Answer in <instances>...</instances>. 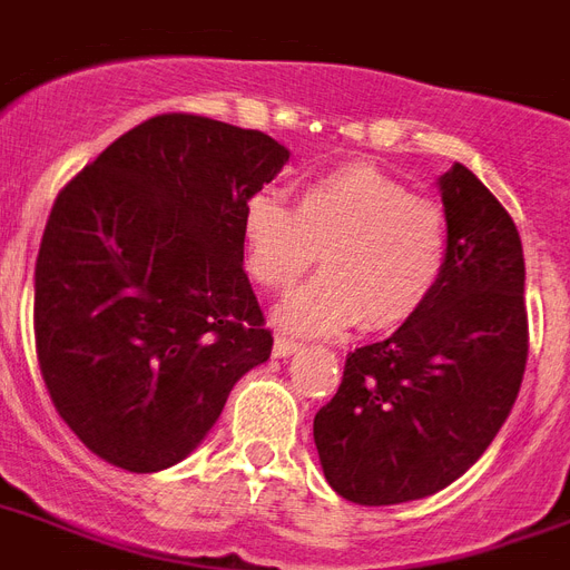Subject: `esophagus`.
<instances>
[{"label":"esophagus","mask_w":570,"mask_h":570,"mask_svg":"<svg viewBox=\"0 0 570 570\" xmlns=\"http://www.w3.org/2000/svg\"><path fill=\"white\" fill-rule=\"evenodd\" d=\"M302 350V343L293 341V337H277L275 341V355L277 358H286V355H293Z\"/></svg>","instance_id":"1"}]
</instances>
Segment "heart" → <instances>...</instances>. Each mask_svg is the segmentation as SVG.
<instances>
[{"mask_svg": "<svg viewBox=\"0 0 570 570\" xmlns=\"http://www.w3.org/2000/svg\"><path fill=\"white\" fill-rule=\"evenodd\" d=\"M245 266L266 289H289L320 254L323 275L277 307L295 334L367 332L410 323L436 289L449 256V220L433 199L355 160L304 181L295 206L254 194L242 208Z\"/></svg>", "mask_w": 570, "mask_h": 570, "instance_id": "heart-1", "label": "heart"}]
</instances>
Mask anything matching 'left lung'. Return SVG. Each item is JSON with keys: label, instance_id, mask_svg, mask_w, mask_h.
<instances>
[{"label": "left lung", "instance_id": "8db88e82", "mask_svg": "<svg viewBox=\"0 0 570 570\" xmlns=\"http://www.w3.org/2000/svg\"><path fill=\"white\" fill-rule=\"evenodd\" d=\"M449 256L430 302L389 341L346 355L314 419L323 472L343 499L397 505L449 488L497 440L529 355L523 245L463 164L440 176Z\"/></svg>", "mask_w": 570, "mask_h": 570}]
</instances>
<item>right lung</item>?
<instances>
[{
	"instance_id": "right-lung-1",
	"label": "right lung",
	"mask_w": 570,
	"mask_h": 570,
	"mask_svg": "<svg viewBox=\"0 0 570 570\" xmlns=\"http://www.w3.org/2000/svg\"><path fill=\"white\" fill-rule=\"evenodd\" d=\"M286 160L263 130L164 112L59 190L35 263V350L92 454L128 472L179 463L268 362L242 208Z\"/></svg>"
}]
</instances>
